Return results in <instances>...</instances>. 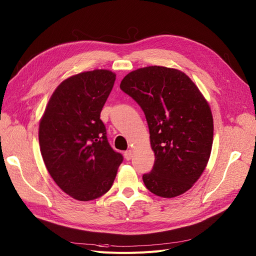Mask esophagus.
I'll return each mask as SVG.
<instances>
[{
	"label": "esophagus",
	"instance_id": "esophagus-1",
	"mask_svg": "<svg viewBox=\"0 0 256 256\" xmlns=\"http://www.w3.org/2000/svg\"><path fill=\"white\" fill-rule=\"evenodd\" d=\"M124 158H126V160H130L132 158V150H126V152H124Z\"/></svg>",
	"mask_w": 256,
	"mask_h": 256
}]
</instances>
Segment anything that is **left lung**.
I'll list each match as a JSON object with an SVG mask.
<instances>
[{
	"instance_id": "8db88e82",
	"label": "left lung",
	"mask_w": 256,
	"mask_h": 256,
	"mask_svg": "<svg viewBox=\"0 0 256 256\" xmlns=\"http://www.w3.org/2000/svg\"><path fill=\"white\" fill-rule=\"evenodd\" d=\"M120 89L137 102L150 128L154 164L143 182L164 198L184 194L204 171L212 152L210 108L193 80L178 70L147 66L126 74Z\"/></svg>"
}]
</instances>
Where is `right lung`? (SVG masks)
<instances>
[{"instance_id":"add662e5","label":"right lung","mask_w":256,"mask_h":256,"mask_svg":"<svg viewBox=\"0 0 256 256\" xmlns=\"http://www.w3.org/2000/svg\"><path fill=\"white\" fill-rule=\"evenodd\" d=\"M116 74L96 70L64 80L54 91L39 124L46 167L60 189L80 201L111 189L124 156L108 142L100 112Z\"/></svg>"}]
</instances>
